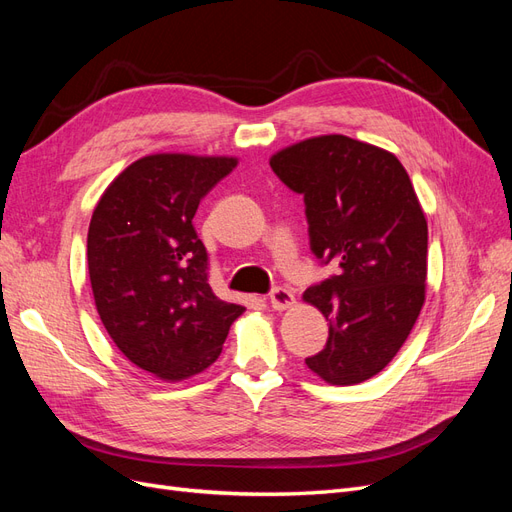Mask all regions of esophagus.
<instances>
[{"label":"esophagus","mask_w":512,"mask_h":512,"mask_svg":"<svg viewBox=\"0 0 512 512\" xmlns=\"http://www.w3.org/2000/svg\"><path fill=\"white\" fill-rule=\"evenodd\" d=\"M269 299H271V307L277 309V312H282V309H288L294 305V294L286 288H273Z\"/></svg>","instance_id":"obj_1"}]
</instances>
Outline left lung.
<instances>
[{"instance_id":"1","label":"left lung","mask_w":512,"mask_h":512,"mask_svg":"<svg viewBox=\"0 0 512 512\" xmlns=\"http://www.w3.org/2000/svg\"><path fill=\"white\" fill-rule=\"evenodd\" d=\"M303 194L309 245L337 273L303 292L329 320L305 365L329 384H359L393 361L425 303L427 220L391 151L344 134L305 138L269 160Z\"/></svg>"}]
</instances>
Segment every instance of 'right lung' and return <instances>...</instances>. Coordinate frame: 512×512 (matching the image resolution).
<instances>
[{"label": "right lung", "mask_w": 512, "mask_h": 512, "mask_svg": "<svg viewBox=\"0 0 512 512\" xmlns=\"http://www.w3.org/2000/svg\"><path fill=\"white\" fill-rule=\"evenodd\" d=\"M237 158L153 153L100 196L87 232L91 290L115 346L166 382L215 363L245 307L215 297L192 218Z\"/></svg>", "instance_id": "add662e5"}]
</instances>
